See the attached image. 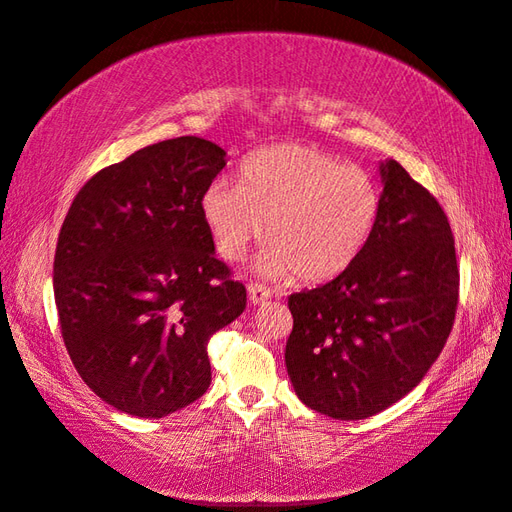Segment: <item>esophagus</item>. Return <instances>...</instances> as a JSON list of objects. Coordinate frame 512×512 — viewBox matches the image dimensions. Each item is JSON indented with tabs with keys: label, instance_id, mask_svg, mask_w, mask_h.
Here are the masks:
<instances>
[{
	"label": "esophagus",
	"instance_id": "34e87169",
	"mask_svg": "<svg viewBox=\"0 0 512 512\" xmlns=\"http://www.w3.org/2000/svg\"><path fill=\"white\" fill-rule=\"evenodd\" d=\"M267 299H272V290L267 288V285H263V283H251L249 285V301L254 303H265Z\"/></svg>",
	"mask_w": 512,
	"mask_h": 512
}]
</instances>
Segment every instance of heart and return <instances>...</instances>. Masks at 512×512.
<instances>
[{"label": "heart", "instance_id": "1", "mask_svg": "<svg viewBox=\"0 0 512 512\" xmlns=\"http://www.w3.org/2000/svg\"><path fill=\"white\" fill-rule=\"evenodd\" d=\"M382 211L371 173L308 143H274L249 155L240 184L218 177L200 195V215L222 261L240 263L265 240L261 272L299 281L335 279L369 245ZM266 236H262V224Z\"/></svg>", "mask_w": 512, "mask_h": 512}]
</instances>
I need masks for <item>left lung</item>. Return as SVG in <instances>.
Wrapping results in <instances>:
<instances>
[{"label": "left lung", "instance_id": "left-lung-1", "mask_svg": "<svg viewBox=\"0 0 512 512\" xmlns=\"http://www.w3.org/2000/svg\"><path fill=\"white\" fill-rule=\"evenodd\" d=\"M380 170V220L360 258L326 285L288 297L294 391L337 420L369 418L405 398L441 355L459 306L443 206L396 159Z\"/></svg>", "mask_w": 512, "mask_h": 512}]
</instances>
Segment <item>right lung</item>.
Instances as JSON below:
<instances>
[{"label":"right lung","mask_w":512,"mask_h":512,"mask_svg":"<svg viewBox=\"0 0 512 512\" xmlns=\"http://www.w3.org/2000/svg\"><path fill=\"white\" fill-rule=\"evenodd\" d=\"M224 155L200 137L152 143L98 170L62 222L53 294L65 348L87 387L130 416L202 398L209 339L247 306L200 215Z\"/></svg>","instance_id":"obj_1"}]
</instances>
